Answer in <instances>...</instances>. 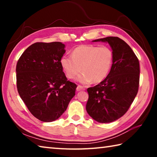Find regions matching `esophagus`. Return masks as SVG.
I'll return each mask as SVG.
<instances>
[{
	"label": "esophagus",
	"mask_w": 157,
	"mask_h": 157,
	"mask_svg": "<svg viewBox=\"0 0 157 157\" xmlns=\"http://www.w3.org/2000/svg\"><path fill=\"white\" fill-rule=\"evenodd\" d=\"M76 90H77V91H82V90H85V88H84V86H81V85H78V86H77Z\"/></svg>",
	"instance_id": "1"
}]
</instances>
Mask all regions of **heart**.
<instances>
[{"label": "heart", "mask_w": 157, "mask_h": 157, "mask_svg": "<svg viewBox=\"0 0 157 157\" xmlns=\"http://www.w3.org/2000/svg\"><path fill=\"white\" fill-rule=\"evenodd\" d=\"M113 62V53L107 46L81 45L73 50L72 56H63L60 59L66 77L73 79L83 71L77 80L82 84L92 81L98 83L109 73Z\"/></svg>", "instance_id": "heart-1"}]
</instances>
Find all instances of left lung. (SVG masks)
<instances>
[{
	"instance_id": "left-lung-1",
	"label": "left lung",
	"mask_w": 157,
	"mask_h": 157,
	"mask_svg": "<svg viewBox=\"0 0 157 157\" xmlns=\"http://www.w3.org/2000/svg\"><path fill=\"white\" fill-rule=\"evenodd\" d=\"M93 41L108 42L113 53V62L107 78L87 89L86 109L99 123H111L123 116L136 96L139 86V61L130 46L117 36Z\"/></svg>"
}]
</instances>
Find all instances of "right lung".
<instances>
[{
    "label": "right lung",
    "mask_w": 157,
    "mask_h": 157,
    "mask_svg": "<svg viewBox=\"0 0 157 157\" xmlns=\"http://www.w3.org/2000/svg\"><path fill=\"white\" fill-rule=\"evenodd\" d=\"M64 48L61 42H36L18 60V92L30 113L41 121L59 118L75 95L77 85L68 80L60 64Z\"/></svg>",
    "instance_id": "add662e5"
}]
</instances>
